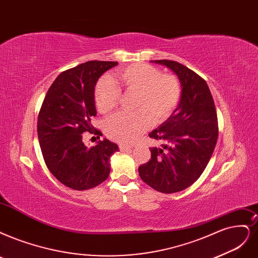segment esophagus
<instances>
[{
	"instance_id": "1",
	"label": "esophagus",
	"mask_w": 258,
	"mask_h": 258,
	"mask_svg": "<svg viewBox=\"0 0 258 258\" xmlns=\"http://www.w3.org/2000/svg\"><path fill=\"white\" fill-rule=\"evenodd\" d=\"M119 149H120V151H122V152H125V151H130L131 149H133V147H131V146H125V145H120V146H119Z\"/></svg>"
}]
</instances>
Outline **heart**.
I'll return each mask as SVG.
<instances>
[{
	"mask_svg": "<svg viewBox=\"0 0 258 258\" xmlns=\"http://www.w3.org/2000/svg\"><path fill=\"white\" fill-rule=\"evenodd\" d=\"M114 80L105 76L94 89L95 105L102 113H108L118 105L121 89L136 93L134 113H117L107 119V136L122 145H131L154 123L167 120L174 111L182 95V87L173 74H163L151 64L136 63L118 70Z\"/></svg>",
	"mask_w": 258,
	"mask_h": 258,
	"instance_id": "b5f03b06",
	"label": "heart"
}]
</instances>
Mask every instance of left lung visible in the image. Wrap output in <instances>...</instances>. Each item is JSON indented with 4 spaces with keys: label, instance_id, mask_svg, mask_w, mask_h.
<instances>
[{
    "label": "left lung",
    "instance_id": "left-lung-1",
    "mask_svg": "<svg viewBox=\"0 0 258 258\" xmlns=\"http://www.w3.org/2000/svg\"><path fill=\"white\" fill-rule=\"evenodd\" d=\"M155 63L172 70L180 82L178 106L149 136L160 148H151V159L138 169L141 179L163 194H174L191 186L201 176L218 139V118L206 82L177 61Z\"/></svg>",
    "mask_w": 258,
    "mask_h": 258
}]
</instances>
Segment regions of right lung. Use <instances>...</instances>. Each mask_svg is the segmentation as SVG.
<instances>
[{
	"instance_id": "add662e5",
	"label": "right lung",
	"mask_w": 258,
	"mask_h": 258,
	"mask_svg": "<svg viewBox=\"0 0 258 258\" xmlns=\"http://www.w3.org/2000/svg\"><path fill=\"white\" fill-rule=\"evenodd\" d=\"M117 61L91 60L57 76L43 100L37 132L46 167L61 184L74 190L97 187L110 172L109 158L118 152L108 139L87 148L83 133L101 136L91 120L97 116L94 87ZM100 138V137H99Z\"/></svg>"
}]
</instances>
